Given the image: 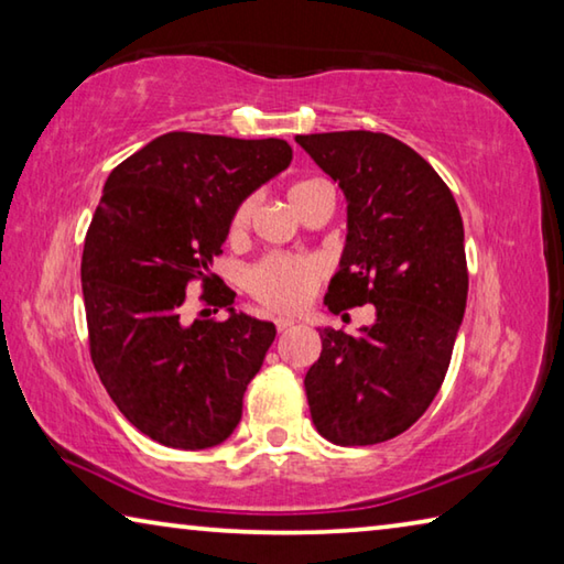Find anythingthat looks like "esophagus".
<instances>
[{
  "label": "esophagus",
  "mask_w": 564,
  "mask_h": 564,
  "mask_svg": "<svg viewBox=\"0 0 564 564\" xmlns=\"http://www.w3.org/2000/svg\"><path fill=\"white\" fill-rule=\"evenodd\" d=\"M295 326V323L291 321V318H279L275 321V328H279V333H285V330H291Z\"/></svg>",
  "instance_id": "obj_1"
}]
</instances>
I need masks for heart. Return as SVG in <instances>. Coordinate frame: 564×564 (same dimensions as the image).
<instances>
[{
    "instance_id": "b5f03b06",
    "label": "heart",
    "mask_w": 564,
    "mask_h": 564,
    "mask_svg": "<svg viewBox=\"0 0 564 564\" xmlns=\"http://www.w3.org/2000/svg\"><path fill=\"white\" fill-rule=\"evenodd\" d=\"M323 186L321 181H299L291 191V204L293 208L301 204L305 194H311L313 188ZM256 212V198H243L241 204L236 206L231 214V221H228V234L234 238L241 236L248 224H251ZM323 279V263L318 259H311V256H283L273 253L265 256L263 261L253 265L246 275V289L265 308L273 311H299L305 303L313 299L318 283Z\"/></svg>"
}]
</instances>
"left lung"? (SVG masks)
<instances>
[{
    "mask_svg": "<svg viewBox=\"0 0 564 564\" xmlns=\"http://www.w3.org/2000/svg\"><path fill=\"white\" fill-rule=\"evenodd\" d=\"M338 181L348 236L326 305H376L358 333L321 328L305 373L316 431L336 445H376L405 433L441 390L467 301L465 231L435 169L388 133L295 137Z\"/></svg>",
    "mask_w": 564,
    "mask_h": 564,
    "instance_id": "1",
    "label": "left lung"
}]
</instances>
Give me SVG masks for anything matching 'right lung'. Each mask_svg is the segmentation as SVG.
<instances>
[{"label":"right lung","instance_id":"right-lung-1","mask_svg":"<svg viewBox=\"0 0 564 564\" xmlns=\"http://www.w3.org/2000/svg\"><path fill=\"white\" fill-rule=\"evenodd\" d=\"M283 139L169 131L111 171L82 256L89 350L129 423L166 447L206 451L236 431L275 326L214 299L226 321L181 318L186 285L212 281L236 206L289 169ZM216 279V275H214Z\"/></svg>","mask_w":564,"mask_h":564}]
</instances>
